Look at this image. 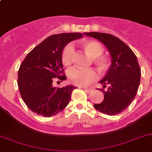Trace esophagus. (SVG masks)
<instances>
[{"label":"esophagus","mask_w":152,"mask_h":152,"mask_svg":"<svg viewBox=\"0 0 152 152\" xmlns=\"http://www.w3.org/2000/svg\"><path fill=\"white\" fill-rule=\"evenodd\" d=\"M83 88L86 91V92H91L93 90V88H85V87H83Z\"/></svg>","instance_id":"esophagus-1"}]
</instances>
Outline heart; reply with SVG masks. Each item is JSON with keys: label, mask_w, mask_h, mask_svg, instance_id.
Returning a JSON list of instances; mask_svg holds the SVG:
<instances>
[{"label": "heart", "mask_w": 152, "mask_h": 152, "mask_svg": "<svg viewBox=\"0 0 152 152\" xmlns=\"http://www.w3.org/2000/svg\"><path fill=\"white\" fill-rule=\"evenodd\" d=\"M85 52L92 58V61L100 71H105L110 66V60L105 56H102L104 48L102 45L94 40H86L81 42ZM74 49L72 45H67L63 49L61 61L64 66H69L73 61ZM67 76L70 83L76 86H85L97 79L98 76L91 69H81L73 68L68 71Z\"/></svg>", "instance_id": "heart-1"}]
</instances>
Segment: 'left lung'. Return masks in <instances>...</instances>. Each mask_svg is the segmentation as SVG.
<instances>
[{"label": "left lung", "mask_w": 152, "mask_h": 152, "mask_svg": "<svg viewBox=\"0 0 152 152\" xmlns=\"http://www.w3.org/2000/svg\"><path fill=\"white\" fill-rule=\"evenodd\" d=\"M102 42L110 53L111 64L99 83L104 92V101L95 104L98 111L110 116L125 110L136 97L140 83L141 69L136 56L130 48L120 39L102 32H85ZM108 88L105 90L106 86Z\"/></svg>", "instance_id": "1"}]
</instances>
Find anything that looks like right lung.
Wrapping results in <instances>:
<instances>
[{
    "instance_id": "add662e5",
    "label": "right lung",
    "mask_w": 152,
    "mask_h": 152,
    "mask_svg": "<svg viewBox=\"0 0 152 152\" xmlns=\"http://www.w3.org/2000/svg\"><path fill=\"white\" fill-rule=\"evenodd\" d=\"M82 37L79 32L50 35L34 48L22 62L18 71L19 90L32 111L49 117L67 106L76 87L69 85L57 88L53 86V81L57 77L61 82L66 80L61 61L63 49Z\"/></svg>"
}]
</instances>
